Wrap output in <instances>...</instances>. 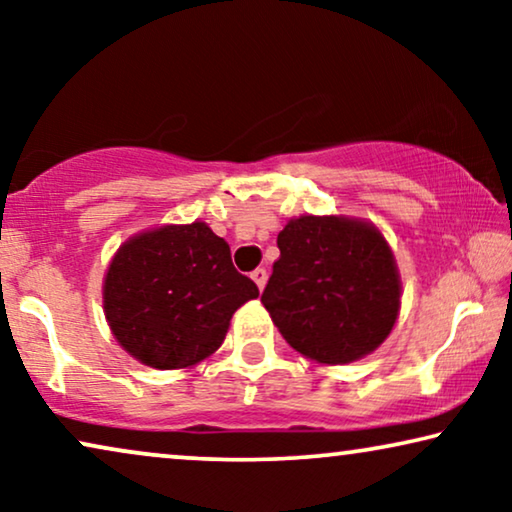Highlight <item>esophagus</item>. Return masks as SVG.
Returning <instances> with one entry per match:
<instances>
[{"instance_id":"34e87169","label":"esophagus","mask_w":512,"mask_h":512,"mask_svg":"<svg viewBox=\"0 0 512 512\" xmlns=\"http://www.w3.org/2000/svg\"><path fill=\"white\" fill-rule=\"evenodd\" d=\"M251 279H254L258 289H265V282H268V272H265V268H256L254 272H251Z\"/></svg>"}]
</instances>
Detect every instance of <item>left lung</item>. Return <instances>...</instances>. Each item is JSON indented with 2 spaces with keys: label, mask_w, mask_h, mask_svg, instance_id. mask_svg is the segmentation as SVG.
I'll return each mask as SVG.
<instances>
[{
  "label": "left lung",
  "mask_w": 512,
  "mask_h": 512,
  "mask_svg": "<svg viewBox=\"0 0 512 512\" xmlns=\"http://www.w3.org/2000/svg\"><path fill=\"white\" fill-rule=\"evenodd\" d=\"M277 247L261 303L296 352L342 366L389 338L401 312V275L375 223L303 214L286 221Z\"/></svg>",
  "instance_id": "1"
}]
</instances>
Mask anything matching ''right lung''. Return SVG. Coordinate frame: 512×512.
<instances>
[{
    "label": "right lung",
    "instance_id": "obj_1",
    "mask_svg": "<svg viewBox=\"0 0 512 512\" xmlns=\"http://www.w3.org/2000/svg\"><path fill=\"white\" fill-rule=\"evenodd\" d=\"M258 286L205 221L167 223L125 240L102 284L104 317L125 352L158 370L191 368L226 340Z\"/></svg>",
    "mask_w": 512,
    "mask_h": 512
}]
</instances>
